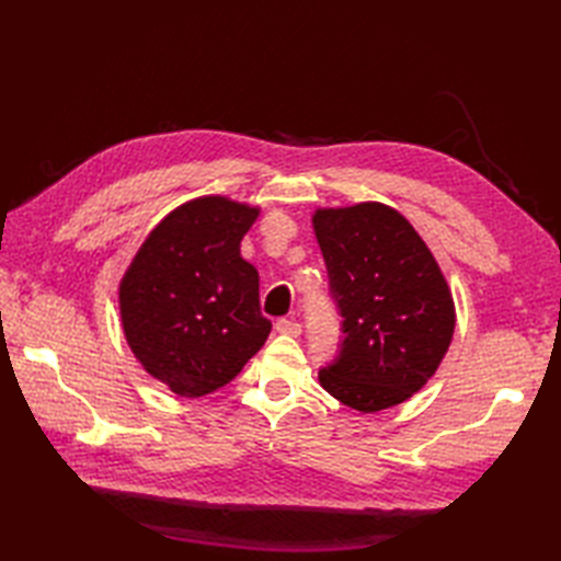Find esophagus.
<instances>
[{
  "mask_svg": "<svg viewBox=\"0 0 561 561\" xmlns=\"http://www.w3.org/2000/svg\"><path fill=\"white\" fill-rule=\"evenodd\" d=\"M277 332L279 335H289V337H299L301 335V325L296 323V320H289V318H282V320H277Z\"/></svg>",
  "mask_w": 561,
  "mask_h": 561,
  "instance_id": "obj_1",
  "label": "esophagus"
}]
</instances>
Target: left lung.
I'll use <instances>...</instances> for the list:
<instances>
[{"label": "left lung", "mask_w": 561, "mask_h": 561, "mask_svg": "<svg viewBox=\"0 0 561 561\" xmlns=\"http://www.w3.org/2000/svg\"><path fill=\"white\" fill-rule=\"evenodd\" d=\"M313 229L344 332L320 386L364 414L404 402L436 374L456 328L438 262L412 224L380 202L318 209Z\"/></svg>", "instance_id": "1"}]
</instances>
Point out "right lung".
Wrapping results in <instances>:
<instances>
[{"label":"right lung","mask_w":561,"mask_h":561,"mask_svg":"<svg viewBox=\"0 0 561 561\" xmlns=\"http://www.w3.org/2000/svg\"><path fill=\"white\" fill-rule=\"evenodd\" d=\"M260 209L229 197H197L173 209L121 282V318L145 371L181 398L229 383L265 344L257 270L241 241Z\"/></svg>","instance_id":"right-lung-1"}]
</instances>
